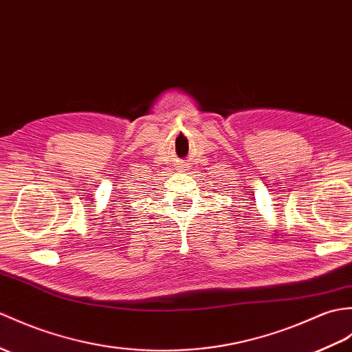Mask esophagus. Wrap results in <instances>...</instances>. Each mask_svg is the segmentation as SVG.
Returning a JSON list of instances; mask_svg holds the SVG:
<instances>
[{"label":"esophagus","instance_id":"34e87169","mask_svg":"<svg viewBox=\"0 0 352 352\" xmlns=\"http://www.w3.org/2000/svg\"><path fill=\"white\" fill-rule=\"evenodd\" d=\"M177 168L179 170H187V169H189V163H187V162H179Z\"/></svg>","mask_w":352,"mask_h":352}]
</instances>
